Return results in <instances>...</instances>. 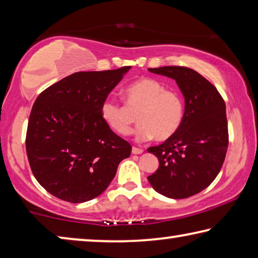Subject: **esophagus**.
<instances>
[{
    "instance_id": "obj_1",
    "label": "esophagus",
    "mask_w": 258,
    "mask_h": 258,
    "mask_svg": "<svg viewBox=\"0 0 258 258\" xmlns=\"http://www.w3.org/2000/svg\"><path fill=\"white\" fill-rule=\"evenodd\" d=\"M142 153H144V150H142L141 148H137V147H133L132 148V154H134V155H140Z\"/></svg>"
}]
</instances>
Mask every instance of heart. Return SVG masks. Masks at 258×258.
I'll return each instance as SVG.
<instances>
[{
  "label": "heart",
  "mask_w": 258,
  "mask_h": 258,
  "mask_svg": "<svg viewBox=\"0 0 258 258\" xmlns=\"http://www.w3.org/2000/svg\"><path fill=\"white\" fill-rule=\"evenodd\" d=\"M124 96L130 109H139L138 140L147 141L155 138L156 141H165L180 127L183 118L181 97L175 92L167 91L159 81L151 78L134 80L124 88ZM127 107L114 99L105 100L101 105L104 124L119 136L132 132Z\"/></svg>",
  "instance_id": "heart-1"
}]
</instances>
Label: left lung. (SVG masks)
<instances>
[{"label": "left lung", "instance_id": "obj_1", "mask_svg": "<svg viewBox=\"0 0 258 258\" xmlns=\"http://www.w3.org/2000/svg\"><path fill=\"white\" fill-rule=\"evenodd\" d=\"M148 70L174 79L185 97V112L177 133L164 144L148 148L159 162L148 180L166 198H189L206 189L223 166L228 146L225 102L210 81L189 68Z\"/></svg>", "mask_w": 258, "mask_h": 258}]
</instances>
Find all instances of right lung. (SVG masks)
Listing matches in <instances>:
<instances>
[{
	"label": "right lung",
	"mask_w": 258,
	"mask_h": 258,
	"mask_svg": "<svg viewBox=\"0 0 258 258\" xmlns=\"http://www.w3.org/2000/svg\"><path fill=\"white\" fill-rule=\"evenodd\" d=\"M131 69L76 72L40 94L28 119L32 172L51 195L81 203L103 193L132 147L104 124L101 105Z\"/></svg>",
	"instance_id": "add662e5"
}]
</instances>
